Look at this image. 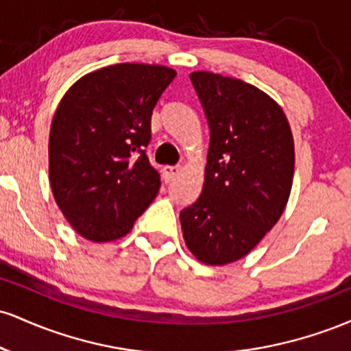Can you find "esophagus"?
<instances>
[{
	"mask_svg": "<svg viewBox=\"0 0 351 351\" xmlns=\"http://www.w3.org/2000/svg\"><path fill=\"white\" fill-rule=\"evenodd\" d=\"M180 173V167H170V165H167V167L163 168V178L167 183H170V181L175 180V176Z\"/></svg>",
	"mask_w": 351,
	"mask_h": 351,
	"instance_id": "34e87169",
	"label": "esophagus"
}]
</instances>
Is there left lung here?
Instances as JSON below:
<instances>
[{
    "mask_svg": "<svg viewBox=\"0 0 351 351\" xmlns=\"http://www.w3.org/2000/svg\"><path fill=\"white\" fill-rule=\"evenodd\" d=\"M209 125L199 198L180 213L184 243L209 265L244 257L284 213L292 189L293 136L263 90L215 72L189 74Z\"/></svg>",
    "mask_w": 351,
    "mask_h": 351,
    "instance_id": "1",
    "label": "left lung"
}]
</instances>
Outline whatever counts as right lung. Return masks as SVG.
<instances>
[{
	"mask_svg": "<svg viewBox=\"0 0 351 351\" xmlns=\"http://www.w3.org/2000/svg\"><path fill=\"white\" fill-rule=\"evenodd\" d=\"M176 72L115 64L86 74L59 102L49 134V181L56 203L94 243L127 234L160 189L148 162L152 114Z\"/></svg>",
	"mask_w": 351,
	"mask_h": 351,
	"instance_id": "obj_1",
	"label": "right lung"
}]
</instances>
